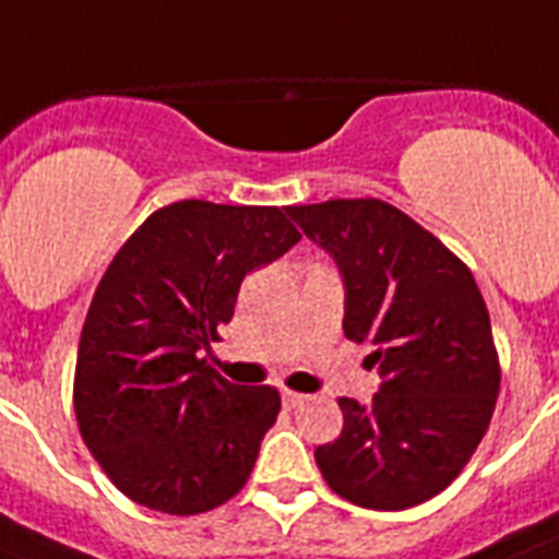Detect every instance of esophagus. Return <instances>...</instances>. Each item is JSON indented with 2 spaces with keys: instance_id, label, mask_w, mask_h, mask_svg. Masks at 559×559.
Wrapping results in <instances>:
<instances>
[{
  "instance_id": "1",
  "label": "esophagus",
  "mask_w": 559,
  "mask_h": 559,
  "mask_svg": "<svg viewBox=\"0 0 559 559\" xmlns=\"http://www.w3.org/2000/svg\"><path fill=\"white\" fill-rule=\"evenodd\" d=\"M281 400H284V406H287V408H296V406H301L307 397H305V394H298V391L284 389V391H281Z\"/></svg>"
}]
</instances>
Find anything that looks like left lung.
<instances>
[{
	"mask_svg": "<svg viewBox=\"0 0 559 559\" xmlns=\"http://www.w3.org/2000/svg\"><path fill=\"white\" fill-rule=\"evenodd\" d=\"M345 278V336L368 342L382 385L368 406L342 397V435L316 450L333 493L403 511L455 481L499 397V354L473 272L389 202L289 205Z\"/></svg>",
	"mask_w": 559,
	"mask_h": 559,
	"instance_id": "left-lung-1",
	"label": "left lung"
}]
</instances>
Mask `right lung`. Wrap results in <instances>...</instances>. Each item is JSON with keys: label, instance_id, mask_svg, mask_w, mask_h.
<instances>
[{"label": "right lung", "instance_id": "right-lung-1", "mask_svg": "<svg viewBox=\"0 0 559 559\" xmlns=\"http://www.w3.org/2000/svg\"><path fill=\"white\" fill-rule=\"evenodd\" d=\"M298 240L278 205L179 200L116 252L83 322L72 397L83 443L127 499L193 516L243 490L281 397L228 382L202 348L231 322L246 275Z\"/></svg>", "mask_w": 559, "mask_h": 559}]
</instances>
